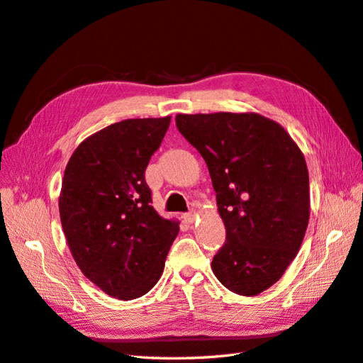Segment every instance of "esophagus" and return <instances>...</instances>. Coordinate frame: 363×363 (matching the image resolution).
I'll use <instances>...</instances> for the list:
<instances>
[{
	"instance_id": "obj_1",
	"label": "esophagus",
	"mask_w": 363,
	"mask_h": 363,
	"mask_svg": "<svg viewBox=\"0 0 363 363\" xmlns=\"http://www.w3.org/2000/svg\"><path fill=\"white\" fill-rule=\"evenodd\" d=\"M184 221L186 223H189V224H192L194 221H195V218H196V212L195 211H191V212H188V213H184Z\"/></svg>"
}]
</instances>
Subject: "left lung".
Returning <instances> with one entry per match:
<instances>
[{
	"label": "left lung",
	"mask_w": 363,
	"mask_h": 363,
	"mask_svg": "<svg viewBox=\"0 0 363 363\" xmlns=\"http://www.w3.org/2000/svg\"><path fill=\"white\" fill-rule=\"evenodd\" d=\"M175 124L207 163L225 244L216 279L239 295L271 288L298 252L309 223V172L280 124L257 113L177 115Z\"/></svg>",
	"instance_id": "obj_1"
}]
</instances>
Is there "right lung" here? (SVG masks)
<instances>
[{"label":"right lung","instance_id":"add662e5","mask_svg":"<svg viewBox=\"0 0 363 363\" xmlns=\"http://www.w3.org/2000/svg\"><path fill=\"white\" fill-rule=\"evenodd\" d=\"M171 116L125 119L84 139L65 169L59 212L72 257L107 295L133 300L159 281L179 223L151 206L145 169Z\"/></svg>","mask_w":363,"mask_h":363}]
</instances>
